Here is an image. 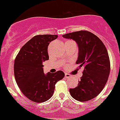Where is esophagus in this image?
Wrapping results in <instances>:
<instances>
[{"label":"esophagus","mask_w":120,"mask_h":120,"mask_svg":"<svg viewBox=\"0 0 120 120\" xmlns=\"http://www.w3.org/2000/svg\"><path fill=\"white\" fill-rule=\"evenodd\" d=\"M65 77L66 78H71V76L68 73H65Z\"/></svg>","instance_id":"1"}]
</instances>
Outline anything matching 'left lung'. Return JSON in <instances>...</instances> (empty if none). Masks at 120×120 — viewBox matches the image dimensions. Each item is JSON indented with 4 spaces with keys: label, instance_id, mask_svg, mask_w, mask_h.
Here are the masks:
<instances>
[{
    "label": "left lung",
    "instance_id": "obj_1",
    "mask_svg": "<svg viewBox=\"0 0 120 120\" xmlns=\"http://www.w3.org/2000/svg\"><path fill=\"white\" fill-rule=\"evenodd\" d=\"M62 36L76 41L79 49L76 64L84 67L78 86L70 88L69 92L77 101H90L102 92L109 78L110 62L107 49L97 36L88 31H78Z\"/></svg>",
    "mask_w": 120,
    "mask_h": 120
}]
</instances>
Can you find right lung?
<instances>
[{
    "label": "right lung",
    "mask_w": 120,
    "mask_h": 120,
    "mask_svg": "<svg viewBox=\"0 0 120 120\" xmlns=\"http://www.w3.org/2000/svg\"><path fill=\"white\" fill-rule=\"evenodd\" d=\"M57 35H35L22 47L16 57L14 73L18 86L28 99L38 103L51 98L55 85L64 78L62 71L44 73L43 62L49 60L48 47Z\"/></svg>",
    "instance_id": "1"
}]
</instances>
